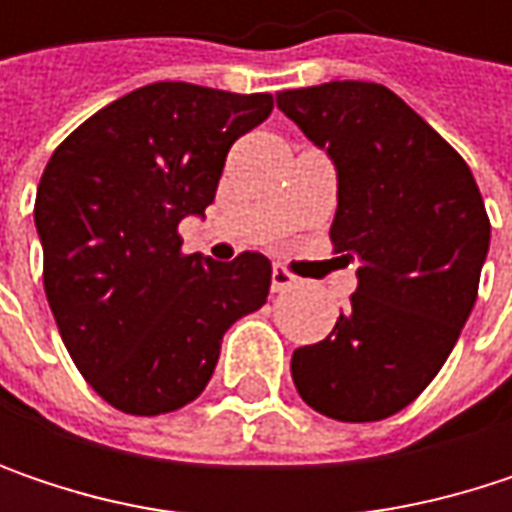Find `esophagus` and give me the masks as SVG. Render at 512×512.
Wrapping results in <instances>:
<instances>
[{"label": "esophagus", "mask_w": 512, "mask_h": 512, "mask_svg": "<svg viewBox=\"0 0 512 512\" xmlns=\"http://www.w3.org/2000/svg\"><path fill=\"white\" fill-rule=\"evenodd\" d=\"M299 278L296 275H290L284 266H272V293H284L287 287H293Z\"/></svg>", "instance_id": "obj_1"}]
</instances>
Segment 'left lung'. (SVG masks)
I'll list each match as a JSON object with an SVG mask.
<instances>
[{"mask_svg":"<svg viewBox=\"0 0 512 512\" xmlns=\"http://www.w3.org/2000/svg\"><path fill=\"white\" fill-rule=\"evenodd\" d=\"M278 109L338 174L332 243L358 257L332 335L299 347V397L335 421H382L442 370L477 299L489 219L471 168L376 82L278 91Z\"/></svg>","mask_w":512,"mask_h":512,"instance_id":"obj_1","label":"left lung"}]
</instances>
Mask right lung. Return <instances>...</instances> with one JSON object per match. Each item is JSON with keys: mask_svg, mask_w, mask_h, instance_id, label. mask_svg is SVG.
<instances>
[{"mask_svg": "<svg viewBox=\"0 0 512 512\" xmlns=\"http://www.w3.org/2000/svg\"><path fill=\"white\" fill-rule=\"evenodd\" d=\"M269 112L272 94L154 82L91 115L44 168L35 228L52 317L88 385L127 415L192 403L225 332L266 302V257L180 255L177 225L204 216L231 145Z\"/></svg>", "mask_w": 512, "mask_h": 512, "instance_id": "add662e5", "label": "right lung"}]
</instances>
